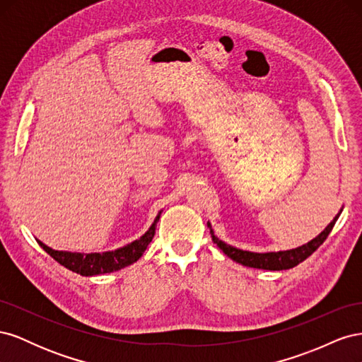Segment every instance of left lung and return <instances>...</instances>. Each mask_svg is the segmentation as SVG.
Listing matches in <instances>:
<instances>
[{
    "instance_id": "obj_1",
    "label": "left lung",
    "mask_w": 362,
    "mask_h": 362,
    "mask_svg": "<svg viewBox=\"0 0 362 362\" xmlns=\"http://www.w3.org/2000/svg\"><path fill=\"white\" fill-rule=\"evenodd\" d=\"M338 216H339V213L335 216L334 221L326 226V229L322 234L317 235L314 240H311V242H308L306 245L291 249V250L257 254V252L242 250V249H237V247H233V246L223 243L222 240H218L213 234V231H211V238H213V242L217 245V247L225 252V255L240 262V264L247 266V267H254V269H264V270H287V269H293L294 266H298L299 262L305 261L310 255H313L317 249L320 247V245H323L327 235H329V233L332 231ZM206 225L211 228L210 223H206Z\"/></svg>"
}]
</instances>
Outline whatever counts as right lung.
<instances>
[{"instance_id":"1","label":"right lung","mask_w":362,"mask_h":362,"mask_svg":"<svg viewBox=\"0 0 362 362\" xmlns=\"http://www.w3.org/2000/svg\"><path fill=\"white\" fill-rule=\"evenodd\" d=\"M158 218L160 214L149 228V231L145 233V235H141L139 240H136V242L112 252H103V254H76V252L54 250L47 245H43L42 242H39V245L48 255L56 259L59 264L78 273V275H101V273L116 272L133 264V262H136L141 255H144L148 245L152 242V238H154Z\"/></svg>"}]
</instances>
